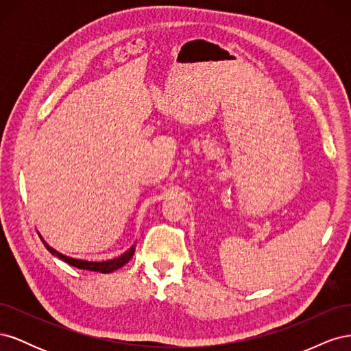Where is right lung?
Instances as JSON below:
<instances>
[{"instance_id": "right-lung-1", "label": "right lung", "mask_w": 351, "mask_h": 351, "mask_svg": "<svg viewBox=\"0 0 351 351\" xmlns=\"http://www.w3.org/2000/svg\"><path fill=\"white\" fill-rule=\"evenodd\" d=\"M42 243L45 244V247L54 254V256H58L61 261L67 262L69 265H71V267H76L79 269H86V271H93V272H101V274H110V272H114L117 269H120L121 267H124V265L129 262L133 254H134V246H132L129 250L124 252L121 256L119 258H114V259H108V261H89V259H79V258H74V256H67V254L61 253L58 250H56L52 246H49V244L44 240V237H42L39 234Z\"/></svg>"}]
</instances>
